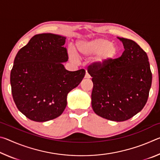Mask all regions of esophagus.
I'll return each mask as SVG.
<instances>
[{
    "instance_id": "obj_1",
    "label": "esophagus",
    "mask_w": 160,
    "mask_h": 160,
    "mask_svg": "<svg viewBox=\"0 0 160 160\" xmlns=\"http://www.w3.org/2000/svg\"><path fill=\"white\" fill-rule=\"evenodd\" d=\"M85 79H90V75H89L88 72H86V74H85Z\"/></svg>"
}]
</instances>
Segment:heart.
I'll return each mask as SVG.
<instances>
[{
	"mask_svg": "<svg viewBox=\"0 0 160 160\" xmlns=\"http://www.w3.org/2000/svg\"><path fill=\"white\" fill-rule=\"evenodd\" d=\"M118 48L110 40L98 37L89 40H80L75 47V52L78 58H85L95 56L92 61L94 67L100 68L105 66L110 61L114 59L118 53ZM72 61H75L73 53L70 54Z\"/></svg>",
	"mask_w": 160,
	"mask_h": 160,
	"instance_id": "heart-1",
	"label": "heart"
}]
</instances>
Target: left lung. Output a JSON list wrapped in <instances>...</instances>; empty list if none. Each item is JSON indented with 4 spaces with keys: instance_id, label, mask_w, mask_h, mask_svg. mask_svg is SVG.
<instances>
[{
    "instance_id": "8db88e82",
    "label": "left lung",
    "mask_w": 160,
    "mask_h": 160,
    "mask_svg": "<svg viewBox=\"0 0 160 160\" xmlns=\"http://www.w3.org/2000/svg\"><path fill=\"white\" fill-rule=\"evenodd\" d=\"M123 43L121 57L100 68H90L93 82L92 107L101 117L124 121L137 114L148 101L152 72L147 53L132 40L117 37Z\"/></svg>"
}]
</instances>
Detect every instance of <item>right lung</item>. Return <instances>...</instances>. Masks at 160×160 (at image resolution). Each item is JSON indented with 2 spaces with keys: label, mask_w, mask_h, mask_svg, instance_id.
Returning a JSON list of instances; mask_svg holds the SVG:
<instances>
[{
  "label": "right lung",
  "mask_w": 160,
  "mask_h": 160,
  "mask_svg": "<svg viewBox=\"0 0 160 160\" xmlns=\"http://www.w3.org/2000/svg\"><path fill=\"white\" fill-rule=\"evenodd\" d=\"M66 37L51 33L36 34L16 55L10 72L13 100L26 117L37 122L62 114L67 96L79 85L84 69L68 71Z\"/></svg>",
  "instance_id": "1"
}]
</instances>
